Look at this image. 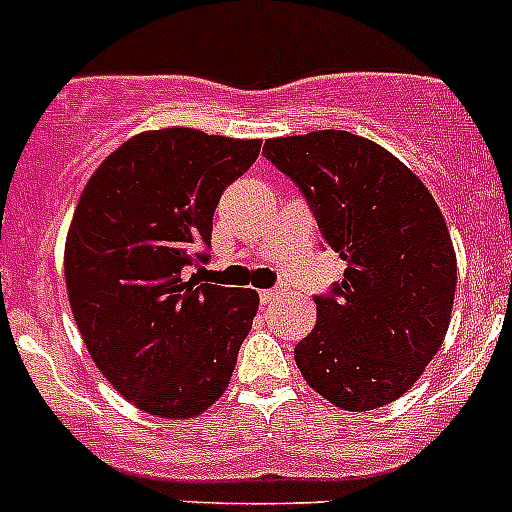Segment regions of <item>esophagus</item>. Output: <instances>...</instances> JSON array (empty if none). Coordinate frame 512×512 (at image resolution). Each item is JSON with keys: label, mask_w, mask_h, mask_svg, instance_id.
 <instances>
[{"label": "esophagus", "mask_w": 512, "mask_h": 512, "mask_svg": "<svg viewBox=\"0 0 512 512\" xmlns=\"http://www.w3.org/2000/svg\"><path fill=\"white\" fill-rule=\"evenodd\" d=\"M259 297H261V302H274L282 297V292H279V289H261Z\"/></svg>", "instance_id": "esophagus-1"}]
</instances>
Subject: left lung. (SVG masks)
<instances>
[{
	"label": "left lung",
	"mask_w": 512,
	"mask_h": 512,
	"mask_svg": "<svg viewBox=\"0 0 512 512\" xmlns=\"http://www.w3.org/2000/svg\"><path fill=\"white\" fill-rule=\"evenodd\" d=\"M264 153L307 197L325 246L346 261L297 369L330 405L364 413L395 402L441 348L456 292L449 228L418 176L346 130L269 138Z\"/></svg>",
	"instance_id": "8db88e82"
}]
</instances>
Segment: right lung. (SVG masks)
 <instances>
[{
    "label": "right lung",
    "instance_id": "obj_1",
    "mask_svg": "<svg viewBox=\"0 0 512 512\" xmlns=\"http://www.w3.org/2000/svg\"><path fill=\"white\" fill-rule=\"evenodd\" d=\"M261 140L146 130L104 158L74 210L63 274L76 328L135 408L187 420L220 400L259 292L187 279L207 259L225 187Z\"/></svg>",
    "mask_w": 512,
    "mask_h": 512
}]
</instances>
